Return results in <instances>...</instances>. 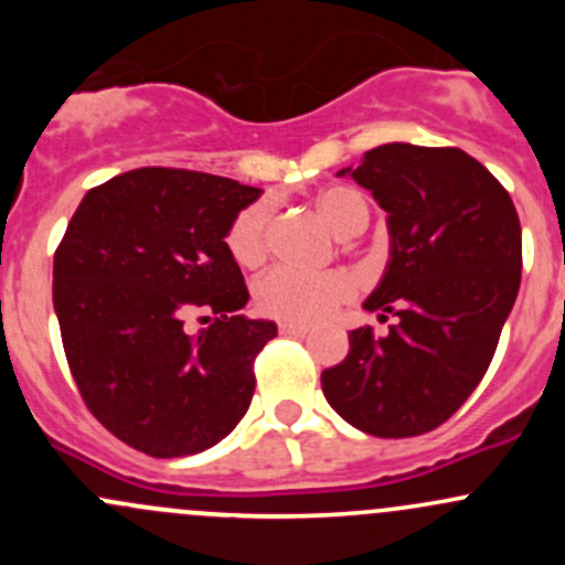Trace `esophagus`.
I'll list each match as a JSON object with an SVG mask.
<instances>
[{"instance_id":"obj_1","label":"esophagus","mask_w":565,"mask_h":565,"mask_svg":"<svg viewBox=\"0 0 565 565\" xmlns=\"http://www.w3.org/2000/svg\"><path fill=\"white\" fill-rule=\"evenodd\" d=\"M278 330H281L284 335H309L311 333L309 324H300V322H281L278 324Z\"/></svg>"}]
</instances>
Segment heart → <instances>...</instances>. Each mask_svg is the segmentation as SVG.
Listing matches in <instances>:
<instances>
[{
	"mask_svg": "<svg viewBox=\"0 0 565 565\" xmlns=\"http://www.w3.org/2000/svg\"><path fill=\"white\" fill-rule=\"evenodd\" d=\"M319 210L330 230L339 237H352L369 224V202L361 191L350 185H328L315 196ZM226 248L232 259L246 270H256L265 265L270 250V202L248 204L235 215L226 232ZM355 295V278L347 270H322L300 273L289 267L267 273L256 284V309L267 317L284 319V322L315 324L319 319L333 315L335 306Z\"/></svg>",
	"mask_w": 565,
	"mask_h": 565,
	"instance_id": "obj_1",
	"label": "heart"
}]
</instances>
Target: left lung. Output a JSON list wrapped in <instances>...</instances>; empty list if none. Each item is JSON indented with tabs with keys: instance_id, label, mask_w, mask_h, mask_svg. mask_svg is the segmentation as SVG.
<instances>
[{
	"instance_id": "obj_1",
	"label": "left lung",
	"mask_w": 565,
	"mask_h": 565,
	"mask_svg": "<svg viewBox=\"0 0 565 565\" xmlns=\"http://www.w3.org/2000/svg\"><path fill=\"white\" fill-rule=\"evenodd\" d=\"M388 213V265L363 309L385 335L350 333L322 372L330 407L374 437L437 429L467 402L498 350L522 278V226L509 191L459 147H374L341 169Z\"/></svg>"
}]
</instances>
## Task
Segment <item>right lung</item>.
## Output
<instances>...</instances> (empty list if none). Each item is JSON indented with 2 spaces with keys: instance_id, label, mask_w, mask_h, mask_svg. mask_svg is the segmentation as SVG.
I'll return each mask as SVG.
<instances>
[{
  "instance_id": "1",
  "label": "right lung",
  "mask_w": 565,
  "mask_h": 565,
  "mask_svg": "<svg viewBox=\"0 0 565 565\" xmlns=\"http://www.w3.org/2000/svg\"><path fill=\"white\" fill-rule=\"evenodd\" d=\"M262 188L145 167L87 191L54 254V311L89 413L136 451L188 457L224 440L254 396V358L278 333L246 319L226 248ZM209 322L188 334V316Z\"/></svg>"
}]
</instances>
